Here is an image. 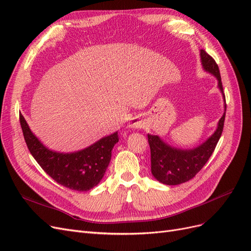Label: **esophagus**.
I'll use <instances>...</instances> for the list:
<instances>
[{
	"label": "esophagus",
	"mask_w": 251,
	"mask_h": 251,
	"mask_svg": "<svg viewBox=\"0 0 251 251\" xmlns=\"http://www.w3.org/2000/svg\"><path fill=\"white\" fill-rule=\"evenodd\" d=\"M142 123L138 118H132L130 121H128L127 126L128 127H134V128H139L142 127Z\"/></svg>",
	"instance_id": "1"
}]
</instances>
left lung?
<instances>
[{"label": "left lung", "mask_w": 251, "mask_h": 251, "mask_svg": "<svg viewBox=\"0 0 251 251\" xmlns=\"http://www.w3.org/2000/svg\"><path fill=\"white\" fill-rule=\"evenodd\" d=\"M200 58L203 70L214 75L218 80V88L221 91L224 100V113L219 120L214 134L200 146L193 149L175 148L162 140L158 135L148 134L151 175L156 180L166 185H178L193 179L212 155L223 132L226 103L219 67L215 59L202 49L200 50Z\"/></svg>", "instance_id": "obj_1"}]
</instances>
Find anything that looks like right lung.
Wrapping results in <instances>:
<instances>
[{
    "label": "right lung",
    "instance_id": "right-lung-1",
    "mask_svg": "<svg viewBox=\"0 0 251 251\" xmlns=\"http://www.w3.org/2000/svg\"><path fill=\"white\" fill-rule=\"evenodd\" d=\"M20 123L30 153L57 183L77 192H87L101 181L111 161L112 150L118 142L117 132L102 137L83 150L60 153L44 146L30 130L22 114Z\"/></svg>",
    "mask_w": 251,
    "mask_h": 251
}]
</instances>
